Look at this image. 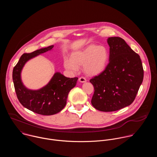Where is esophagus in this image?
Masks as SVG:
<instances>
[{"mask_svg":"<svg viewBox=\"0 0 157 157\" xmlns=\"http://www.w3.org/2000/svg\"><path fill=\"white\" fill-rule=\"evenodd\" d=\"M79 81L81 82H86V79L84 77H80L79 78Z\"/></svg>","mask_w":157,"mask_h":157,"instance_id":"1","label":"esophagus"}]
</instances>
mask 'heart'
<instances>
[{
    "label": "heart",
    "instance_id": "1",
    "mask_svg": "<svg viewBox=\"0 0 157 157\" xmlns=\"http://www.w3.org/2000/svg\"><path fill=\"white\" fill-rule=\"evenodd\" d=\"M109 52L104 45L90 44L71 55L70 59H65L64 66L72 73L79 71L83 66L84 71L89 76H96L104 71L109 60Z\"/></svg>",
    "mask_w": 157,
    "mask_h": 157
}]
</instances>
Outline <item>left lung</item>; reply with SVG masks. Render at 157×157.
I'll use <instances>...</instances> for the list:
<instances>
[{
  "label": "left lung",
  "instance_id": "1",
  "mask_svg": "<svg viewBox=\"0 0 157 157\" xmlns=\"http://www.w3.org/2000/svg\"><path fill=\"white\" fill-rule=\"evenodd\" d=\"M109 63L104 72L90 79L94 93L91 104L97 110L113 112L130 105L144 79L140 56L120 37L107 39Z\"/></svg>",
  "mask_w": 157,
  "mask_h": 157
}]
</instances>
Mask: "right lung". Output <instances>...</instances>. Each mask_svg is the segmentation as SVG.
<instances>
[{
    "mask_svg": "<svg viewBox=\"0 0 157 157\" xmlns=\"http://www.w3.org/2000/svg\"><path fill=\"white\" fill-rule=\"evenodd\" d=\"M53 47L51 45L30 53L23 54L12 73L15 90L19 102L29 110L43 116L56 114L64 107L68 94L76 85L78 79V78H66L59 72H56L46 86L37 90H32L24 86L21 73L25 63L39 55L52 50Z\"/></svg>",
    "mask_w": 157,
    "mask_h": 157,
    "instance_id": "1",
    "label": "right lung"
}]
</instances>
